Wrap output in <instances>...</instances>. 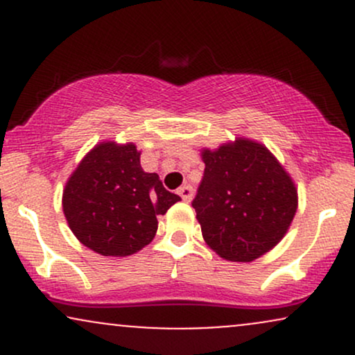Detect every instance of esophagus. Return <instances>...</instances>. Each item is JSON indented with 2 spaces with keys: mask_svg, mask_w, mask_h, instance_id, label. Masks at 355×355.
<instances>
[{
  "mask_svg": "<svg viewBox=\"0 0 355 355\" xmlns=\"http://www.w3.org/2000/svg\"><path fill=\"white\" fill-rule=\"evenodd\" d=\"M177 193L180 195L183 202H190L191 197H193V189H191L190 185H183V187H180V189H178Z\"/></svg>",
  "mask_w": 355,
  "mask_h": 355,
  "instance_id": "34e87169",
  "label": "esophagus"
}]
</instances>
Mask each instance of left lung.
<instances>
[{
	"instance_id": "left-lung-1",
	"label": "left lung",
	"mask_w": 355,
	"mask_h": 355,
	"mask_svg": "<svg viewBox=\"0 0 355 355\" xmlns=\"http://www.w3.org/2000/svg\"><path fill=\"white\" fill-rule=\"evenodd\" d=\"M205 172L191 207L211 250L234 262H252L275 247L291 227L297 190L263 145L239 138L215 152L203 150Z\"/></svg>"
}]
</instances>
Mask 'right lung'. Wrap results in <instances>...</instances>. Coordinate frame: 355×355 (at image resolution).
Listing matches in <instances>:
<instances>
[{"label":"right lung","instance_id":"1","mask_svg":"<svg viewBox=\"0 0 355 355\" xmlns=\"http://www.w3.org/2000/svg\"><path fill=\"white\" fill-rule=\"evenodd\" d=\"M180 200L157 173L144 172L132 144L96 145L63 190V211L76 239L96 254L126 257L152 242L158 215Z\"/></svg>","mask_w":355,"mask_h":355}]
</instances>
